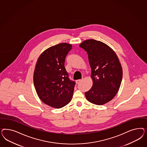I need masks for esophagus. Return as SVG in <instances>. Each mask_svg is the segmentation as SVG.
<instances>
[{
  "label": "esophagus",
  "mask_w": 147,
  "mask_h": 147,
  "mask_svg": "<svg viewBox=\"0 0 147 147\" xmlns=\"http://www.w3.org/2000/svg\"><path fill=\"white\" fill-rule=\"evenodd\" d=\"M81 81H82V79L76 80V84H79Z\"/></svg>",
  "instance_id": "34e87169"
}]
</instances>
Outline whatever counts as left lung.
<instances>
[{"label": "left lung", "mask_w": 147, "mask_h": 147, "mask_svg": "<svg viewBox=\"0 0 147 147\" xmlns=\"http://www.w3.org/2000/svg\"><path fill=\"white\" fill-rule=\"evenodd\" d=\"M88 55L93 86L85 96L96 105H102L114 98L120 88L122 68L115 52L101 41L89 39L80 45Z\"/></svg>", "instance_id": "1"}]
</instances>
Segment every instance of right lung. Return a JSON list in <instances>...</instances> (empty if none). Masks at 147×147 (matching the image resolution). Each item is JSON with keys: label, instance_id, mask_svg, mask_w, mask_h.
Wrapping results in <instances>:
<instances>
[{"label": "right lung", "instance_id": "1", "mask_svg": "<svg viewBox=\"0 0 147 147\" xmlns=\"http://www.w3.org/2000/svg\"><path fill=\"white\" fill-rule=\"evenodd\" d=\"M71 45L61 43L46 49L36 63L33 82L36 93L43 102L60 108L70 102L76 82L68 78L65 58Z\"/></svg>", "mask_w": 147, "mask_h": 147}]
</instances>
